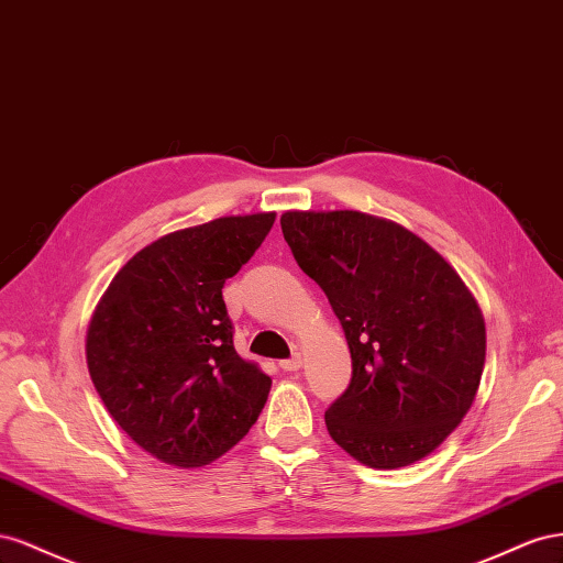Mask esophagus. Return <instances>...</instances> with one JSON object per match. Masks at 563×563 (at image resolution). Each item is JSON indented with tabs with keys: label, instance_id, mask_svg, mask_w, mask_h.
<instances>
[{
	"label": "esophagus",
	"instance_id": "esophagus-1",
	"mask_svg": "<svg viewBox=\"0 0 563 563\" xmlns=\"http://www.w3.org/2000/svg\"><path fill=\"white\" fill-rule=\"evenodd\" d=\"M280 367H283L285 373H295V371H299V367H301V356H299V353H295L292 358H285V361H280Z\"/></svg>",
	"mask_w": 563,
	"mask_h": 563
}]
</instances>
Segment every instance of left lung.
<instances>
[{
    "label": "left lung",
    "mask_w": 563,
    "mask_h": 563,
    "mask_svg": "<svg viewBox=\"0 0 563 563\" xmlns=\"http://www.w3.org/2000/svg\"><path fill=\"white\" fill-rule=\"evenodd\" d=\"M299 268L346 334L351 382L325 410L336 445L375 470L427 457L451 437L486 363V323L457 271L422 238L353 210L285 212Z\"/></svg>",
    "instance_id": "obj_1"
}]
</instances>
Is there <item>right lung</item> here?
I'll list each match as a JSON object with an SVG mask.
<instances>
[{
	"label": "right lung",
	"instance_id": "right-lung-1",
	"mask_svg": "<svg viewBox=\"0 0 563 563\" xmlns=\"http://www.w3.org/2000/svg\"><path fill=\"white\" fill-rule=\"evenodd\" d=\"M276 212L157 238L112 278L87 330L96 391L126 437L174 467L210 464L260 417L271 377L238 356L221 287Z\"/></svg>",
	"mask_w": 563,
	"mask_h": 563
}]
</instances>
